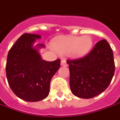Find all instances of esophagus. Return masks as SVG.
I'll use <instances>...</instances> for the list:
<instances>
[{
  "label": "esophagus",
  "instance_id": "obj_1",
  "mask_svg": "<svg viewBox=\"0 0 120 120\" xmlns=\"http://www.w3.org/2000/svg\"><path fill=\"white\" fill-rule=\"evenodd\" d=\"M61 66H68V64H67L66 60H61Z\"/></svg>",
  "mask_w": 120,
  "mask_h": 120
}]
</instances>
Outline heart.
<instances>
[{
	"instance_id": "1",
	"label": "heart",
	"mask_w": 120,
	"mask_h": 120,
	"mask_svg": "<svg viewBox=\"0 0 120 120\" xmlns=\"http://www.w3.org/2000/svg\"><path fill=\"white\" fill-rule=\"evenodd\" d=\"M52 46L60 53H69L73 57H81L91 49L93 39L89 35L62 37L54 41Z\"/></svg>"
}]
</instances>
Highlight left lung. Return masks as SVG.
<instances>
[{"label": "left lung", "instance_id": "8db88e82", "mask_svg": "<svg viewBox=\"0 0 120 120\" xmlns=\"http://www.w3.org/2000/svg\"><path fill=\"white\" fill-rule=\"evenodd\" d=\"M70 86L77 97L91 98L105 91L115 71L114 55L106 39L99 41L85 56L68 59Z\"/></svg>", "mask_w": 120, "mask_h": 120}]
</instances>
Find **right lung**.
Masks as SVG:
<instances>
[{"label":"right lung","mask_w":120,"mask_h":120,"mask_svg":"<svg viewBox=\"0 0 120 120\" xmlns=\"http://www.w3.org/2000/svg\"><path fill=\"white\" fill-rule=\"evenodd\" d=\"M40 37L35 34H23L7 56L6 73L10 87L18 97L28 102L47 97L50 80L60 66V59L52 62L42 60L37 50L33 48L35 41Z\"/></svg>","instance_id":"1"}]
</instances>
